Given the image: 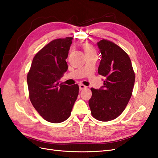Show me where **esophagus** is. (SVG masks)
Wrapping results in <instances>:
<instances>
[{"label": "esophagus", "mask_w": 158, "mask_h": 158, "mask_svg": "<svg viewBox=\"0 0 158 158\" xmlns=\"http://www.w3.org/2000/svg\"><path fill=\"white\" fill-rule=\"evenodd\" d=\"M79 89H81V90H83V89L87 88V87L85 85H83V84H79Z\"/></svg>", "instance_id": "34e87169"}]
</instances>
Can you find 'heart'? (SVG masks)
Returning <instances> with one entry per match:
<instances>
[{
  "label": "heart",
  "instance_id": "1",
  "mask_svg": "<svg viewBox=\"0 0 158 158\" xmlns=\"http://www.w3.org/2000/svg\"><path fill=\"white\" fill-rule=\"evenodd\" d=\"M83 48L85 52V56L96 54V51L94 48V47L88 43H85L83 45Z\"/></svg>",
  "mask_w": 158,
  "mask_h": 158
}]
</instances>
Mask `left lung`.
<instances>
[{
	"mask_svg": "<svg viewBox=\"0 0 158 158\" xmlns=\"http://www.w3.org/2000/svg\"><path fill=\"white\" fill-rule=\"evenodd\" d=\"M97 45L102 55L98 74L105 79L100 89L91 88L89 106L95 119L109 122L125 109L132 96L135 75L128 55L118 45L105 39Z\"/></svg>",
	"mask_w": 158,
	"mask_h": 158,
	"instance_id": "8db88e82",
	"label": "left lung"
}]
</instances>
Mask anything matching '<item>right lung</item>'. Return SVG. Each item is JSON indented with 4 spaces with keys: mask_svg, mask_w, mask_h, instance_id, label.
Masks as SVG:
<instances>
[{
    "mask_svg": "<svg viewBox=\"0 0 158 158\" xmlns=\"http://www.w3.org/2000/svg\"><path fill=\"white\" fill-rule=\"evenodd\" d=\"M73 37L51 41L36 53L27 75L31 102L46 121L60 123L69 118L79 94L77 84L60 83L67 69Z\"/></svg>",
    "mask_w": 158,
    "mask_h": 158,
    "instance_id": "right-lung-1",
    "label": "right lung"
}]
</instances>
